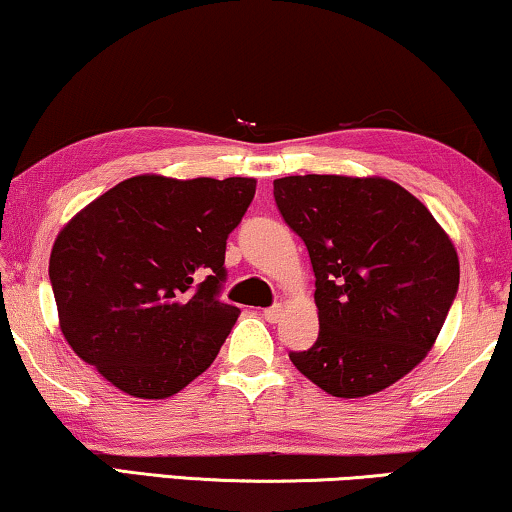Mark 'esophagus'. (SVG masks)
<instances>
[{
	"label": "esophagus",
	"instance_id": "esophagus-1",
	"mask_svg": "<svg viewBox=\"0 0 512 512\" xmlns=\"http://www.w3.org/2000/svg\"><path fill=\"white\" fill-rule=\"evenodd\" d=\"M282 314H284V307L277 303V305H272V307H265V310H263V319L270 321V324H277V321L282 319Z\"/></svg>",
	"mask_w": 512,
	"mask_h": 512
}]
</instances>
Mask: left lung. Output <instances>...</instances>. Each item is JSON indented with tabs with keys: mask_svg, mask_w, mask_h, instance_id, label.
<instances>
[{
	"mask_svg": "<svg viewBox=\"0 0 512 512\" xmlns=\"http://www.w3.org/2000/svg\"><path fill=\"white\" fill-rule=\"evenodd\" d=\"M279 214L305 242L319 338L289 352L328 394L359 398L408 375L436 342L459 289V258L429 209L380 177L275 179Z\"/></svg>",
	"mask_w": 512,
	"mask_h": 512,
	"instance_id": "obj_1",
	"label": "left lung"
}]
</instances>
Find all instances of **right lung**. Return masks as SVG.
Instances as JSON below:
<instances>
[{
  "label": "right lung",
  "instance_id": "obj_1",
  "mask_svg": "<svg viewBox=\"0 0 512 512\" xmlns=\"http://www.w3.org/2000/svg\"><path fill=\"white\" fill-rule=\"evenodd\" d=\"M256 179H125L53 244L51 277L69 347L135 398H167L212 366L240 307L219 298L226 240Z\"/></svg>",
  "mask_w": 512,
  "mask_h": 512
}]
</instances>
